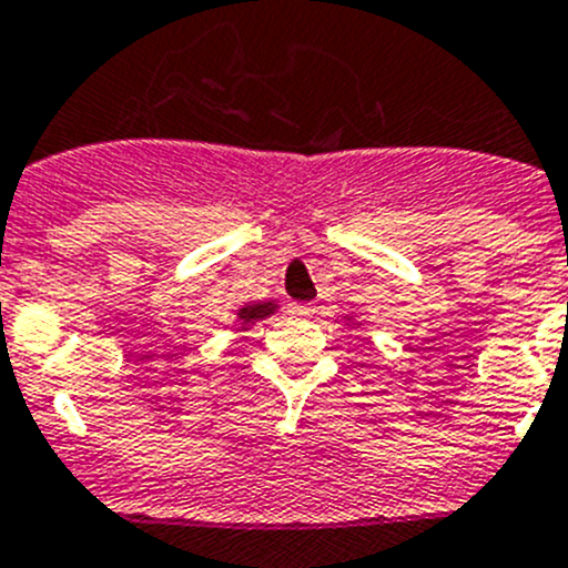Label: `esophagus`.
<instances>
[{
    "label": "esophagus",
    "instance_id": "esophagus-1",
    "mask_svg": "<svg viewBox=\"0 0 568 568\" xmlns=\"http://www.w3.org/2000/svg\"><path fill=\"white\" fill-rule=\"evenodd\" d=\"M287 312L293 317H312V315H315V306H312V304H290Z\"/></svg>",
    "mask_w": 568,
    "mask_h": 568
}]
</instances>
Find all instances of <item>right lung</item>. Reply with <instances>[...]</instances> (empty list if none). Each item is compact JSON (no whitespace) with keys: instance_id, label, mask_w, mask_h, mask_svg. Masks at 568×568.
I'll use <instances>...</instances> for the list:
<instances>
[{"instance_id":"obj_1","label":"right lung","mask_w":568,"mask_h":568,"mask_svg":"<svg viewBox=\"0 0 568 568\" xmlns=\"http://www.w3.org/2000/svg\"><path fill=\"white\" fill-rule=\"evenodd\" d=\"M273 312H275V304H273V301H264V304H251V306H242V310L236 312V315H240L242 326H251V323L262 321V317L273 315Z\"/></svg>"}]
</instances>
